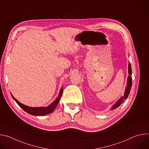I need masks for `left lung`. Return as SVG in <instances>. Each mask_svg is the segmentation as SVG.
I'll return each instance as SVG.
<instances>
[{
	"instance_id": "1",
	"label": "left lung",
	"mask_w": 149,
	"mask_h": 149,
	"mask_svg": "<svg viewBox=\"0 0 149 149\" xmlns=\"http://www.w3.org/2000/svg\"><path fill=\"white\" fill-rule=\"evenodd\" d=\"M128 72L129 74V75L128 76V78H127V86L125 89V92H124V95L123 96H121L120 98L112 106V107L111 110H114L118 107L123 102L124 100L127 99V97H128L129 93L131 90V87H132V77L131 76L132 75V67L130 63L129 62V65H128Z\"/></svg>"
}]
</instances>
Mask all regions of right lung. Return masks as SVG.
Returning <instances> with one entry per match:
<instances>
[{"instance_id": "right-lung-1", "label": "right lung", "mask_w": 149, "mask_h": 149, "mask_svg": "<svg viewBox=\"0 0 149 149\" xmlns=\"http://www.w3.org/2000/svg\"><path fill=\"white\" fill-rule=\"evenodd\" d=\"M63 92V87L61 88V89L59 91V95L56 98V100L53 101L50 105H48L47 107H31L29 106L25 105L22 103H20L19 101H18L11 94V95L13 100L16 102V103L20 106V107L22 108L25 111L28 113L29 114L33 115V116H45L48 114H50L52 113L60 100V98L62 96Z\"/></svg>"}]
</instances>
